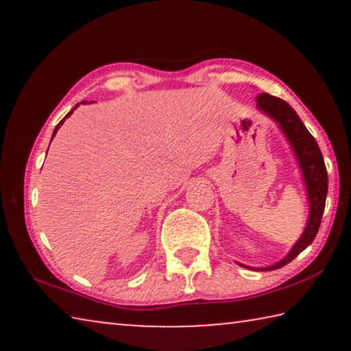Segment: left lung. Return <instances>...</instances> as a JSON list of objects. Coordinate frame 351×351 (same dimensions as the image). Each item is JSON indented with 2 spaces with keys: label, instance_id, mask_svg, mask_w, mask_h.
<instances>
[{
  "label": "left lung",
  "instance_id": "8db88e82",
  "mask_svg": "<svg viewBox=\"0 0 351 351\" xmlns=\"http://www.w3.org/2000/svg\"><path fill=\"white\" fill-rule=\"evenodd\" d=\"M255 102H257L258 111L277 123L280 132L289 142L291 148H293L297 164H299V169L302 171V178H304L308 206H310L308 207V219L304 232H302L300 239L294 243L291 251L280 261L271 266H265V268H252V266H246L237 261L243 268L255 271H272L282 268V266L288 265L289 261H293L297 255L305 251L311 245L313 240L316 239L325 210L326 192H328V176H326L322 152H320L316 139L313 138L311 133L304 125V122L300 121V117L297 116V112L285 100L271 96V94H258Z\"/></svg>",
  "mask_w": 351,
  "mask_h": 351
}]
</instances>
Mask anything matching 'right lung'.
Masks as SVG:
<instances>
[{
    "label": "right lung",
    "mask_w": 351,
    "mask_h": 351,
    "mask_svg": "<svg viewBox=\"0 0 351 351\" xmlns=\"http://www.w3.org/2000/svg\"><path fill=\"white\" fill-rule=\"evenodd\" d=\"M80 104H83V105H85V104H86V100H83V102H80ZM80 104H77V105H75V106H74V108H73V110H71V111H69V112H68V114H66V116H64V117H63V119H62V121H60V122H58V123H57V127H56V128H54V133H52V138H54V136H56V134H57V132H58V128H60V127H62V125H63V122H64V121H66V119H68V117H69V116H71V114H73V112H74V110H75V108H77V106H79V105H80ZM90 104H91V102H90Z\"/></svg>",
    "instance_id": "right-lung-1"
}]
</instances>
